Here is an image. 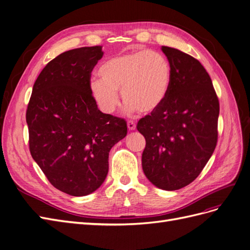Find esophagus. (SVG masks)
I'll list each match as a JSON object with an SVG mask.
<instances>
[{"mask_svg":"<svg viewBox=\"0 0 250 250\" xmlns=\"http://www.w3.org/2000/svg\"><path fill=\"white\" fill-rule=\"evenodd\" d=\"M127 127H128V129L129 130H135V128H137V125H135V123L133 122V121H128L127 122Z\"/></svg>","mask_w":250,"mask_h":250,"instance_id":"1","label":"esophagus"}]
</instances>
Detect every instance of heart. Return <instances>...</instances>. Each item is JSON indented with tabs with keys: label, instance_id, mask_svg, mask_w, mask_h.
Listing matches in <instances>:
<instances>
[{
	"label": "heart",
	"instance_id": "b5f03b06",
	"mask_svg": "<svg viewBox=\"0 0 250 250\" xmlns=\"http://www.w3.org/2000/svg\"><path fill=\"white\" fill-rule=\"evenodd\" d=\"M88 83L97 107L111 115L120 104L121 92L127 112H152L167 99L172 83V67L162 53L143 50L112 56L99 66Z\"/></svg>",
	"mask_w": 250,
	"mask_h": 250
}]
</instances>
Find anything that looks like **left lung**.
I'll return each instance as SVG.
<instances>
[{
    "label": "left lung",
    "mask_w": 250,
    "mask_h": 250,
    "mask_svg": "<svg viewBox=\"0 0 250 250\" xmlns=\"http://www.w3.org/2000/svg\"><path fill=\"white\" fill-rule=\"evenodd\" d=\"M172 67V83L161 107L142 118L146 139L142 167L151 184L175 191L196 179L217 144L219 101L209 75L191 55L162 47Z\"/></svg>",
    "instance_id": "8db88e82"
}]
</instances>
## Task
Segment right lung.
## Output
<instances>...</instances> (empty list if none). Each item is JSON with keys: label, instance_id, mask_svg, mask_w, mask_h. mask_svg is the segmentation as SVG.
Wrapping results in <instances>:
<instances>
[{"label": "right lung", "instance_id": "obj_1", "mask_svg": "<svg viewBox=\"0 0 250 250\" xmlns=\"http://www.w3.org/2000/svg\"><path fill=\"white\" fill-rule=\"evenodd\" d=\"M102 47L66 51L43 67L28 104L30 152L53 187L72 196L99 188L110 149L127 134L123 119L103 113L88 90Z\"/></svg>", "mask_w": 250, "mask_h": 250}]
</instances>
